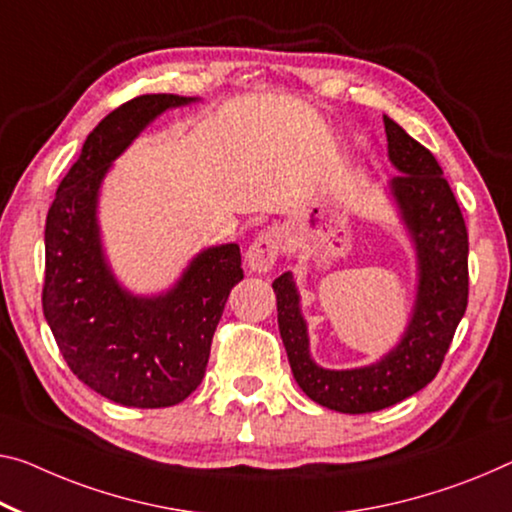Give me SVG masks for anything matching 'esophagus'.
<instances>
[{"label":"esophagus","instance_id":"obj_1","mask_svg":"<svg viewBox=\"0 0 512 512\" xmlns=\"http://www.w3.org/2000/svg\"><path fill=\"white\" fill-rule=\"evenodd\" d=\"M281 245H283V235L279 229H263L256 235V240L249 245L247 251V263L254 272H270L277 258L281 254Z\"/></svg>","mask_w":512,"mask_h":512}]
</instances>
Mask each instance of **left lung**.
I'll return each mask as SVG.
<instances>
[{
  "label": "left lung",
  "instance_id": "left-lung-1",
  "mask_svg": "<svg viewBox=\"0 0 512 512\" xmlns=\"http://www.w3.org/2000/svg\"><path fill=\"white\" fill-rule=\"evenodd\" d=\"M389 160L400 174L391 194L410 229L419 261V290L400 343L377 364L327 371L309 355V334L300 311L293 272L274 279L279 332L300 389L327 410L366 414L391 407L421 391L442 368L469 300V238L462 210L426 146L384 116Z\"/></svg>",
  "mask_w": 512,
  "mask_h": 512
}]
</instances>
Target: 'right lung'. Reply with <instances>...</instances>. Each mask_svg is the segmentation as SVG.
Wrapping results in <instances>:
<instances>
[{
    "label": "right lung",
    "mask_w": 512,
    "mask_h": 512,
    "mask_svg": "<svg viewBox=\"0 0 512 512\" xmlns=\"http://www.w3.org/2000/svg\"><path fill=\"white\" fill-rule=\"evenodd\" d=\"M194 100L151 93L116 107L86 137L47 210L45 320L70 371L125 407H171L199 387L224 304L245 277L240 247L219 245L203 249L169 293L137 297L102 254V178L155 116Z\"/></svg>",
    "instance_id": "right-lung-1"
}]
</instances>
